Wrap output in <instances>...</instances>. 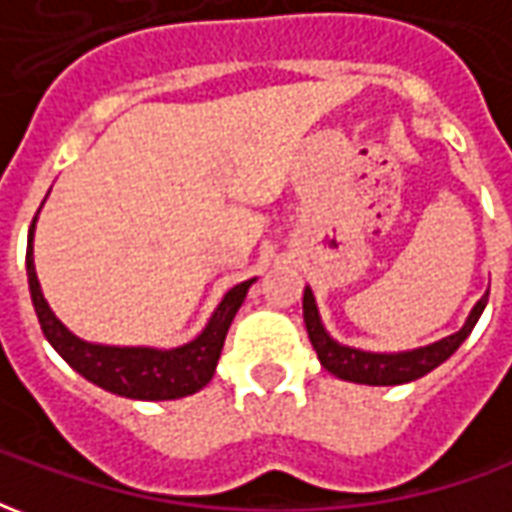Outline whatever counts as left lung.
Returning <instances> with one entry per match:
<instances>
[{"instance_id":"8db88e82","label":"left lung","mask_w":512,"mask_h":512,"mask_svg":"<svg viewBox=\"0 0 512 512\" xmlns=\"http://www.w3.org/2000/svg\"><path fill=\"white\" fill-rule=\"evenodd\" d=\"M485 304H488V293L474 304L469 318L461 326V332L444 337L439 343H430L425 348H414V351H397V354H373V351H359L351 345H340L337 340L329 337L323 329L321 315H318V304L312 296L310 288H304V323H307V334L315 348V354L321 359V365L332 373V376L343 378V381H354V384H370V386H395L417 381V378L428 376L430 370H436L441 362H447L461 343L472 334L474 323L480 321Z\"/></svg>"}]
</instances>
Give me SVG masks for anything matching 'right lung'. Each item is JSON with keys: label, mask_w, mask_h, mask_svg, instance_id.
Returning <instances> with one entry per match:
<instances>
[{"label": "right lung", "mask_w": 512, "mask_h": 512, "mask_svg": "<svg viewBox=\"0 0 512 512\" xmlns=\"http://www.w3.org/2000/svg\"><path fill=\"white\" fill-rule=\"evenodd\" d=\"M35 222H38V216L32 219L27 238V277L32 304H35L40 329L46 334L51 348L79 376L93 381L95 386H101L112 395L131 397V400H178V397L200 392L202 386L211 381L227 329L255 279H246L241 285L227 290L219 307L213 310L211 321L205 323V329L186 345L161 351V348H120V345L87 343L82 337H76L71 329H65V323L51 312L49 301L43 299L38 274H35V260H32Z\"/></svg>", "instance_id": "add662e5"}]
</instances>
